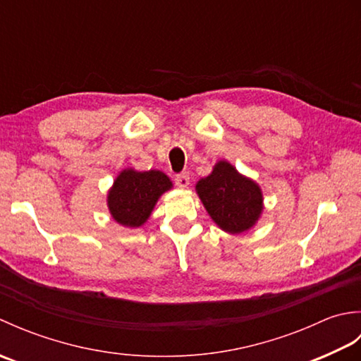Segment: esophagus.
I'll return each instance as SVG.
<instances>
[{"label":"esophagus","instance_id":"obj_1","mask_svg":"<svg viewBox=\"0 0 361 361\" xmlns=\"http://www.w3.org/2000/svg\"><path fill=\"white\" fill-rule=\"evenodd\" d=\"M189 181H190V178H189V173L188 172H185V173H180V175H176L175 176V185L178 186V188H188L189 186Z\"/></svg>","mask_w":361,"mask_h":361}]
</instances>
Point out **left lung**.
<instances>
[{
  "mask_svg": "<svg viewBox=\"0 0 361 361\" xmlns=\"http://www.w3.org/2000/svg\"><path fill=\"white\" fill-rule=\"evenodd\" d=\"M195 189L211 219L229 234L247 231L264 209L260 188L226 161H219Z\"/></svg>",
  "mask_w": 361,
  "mask_h": 361,
  "instance_id": "left-lung-1",
  "label": "left lung"
}]
</instances>
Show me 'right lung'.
Wrapping results in <instances>:
<instances>
[{
	"instance_id": "add662e5",
	"label": "right lung",
	"mask_w": 361,
	"mask_h": 361,
	"mask_svg": "<svg viewBox=\"0 0 361 361\" xmlns=\"http://www.w3.org/2000/svg\"><path fill=\"white\" fill-rule=\"evenodd\" d=\"M172 188L169 176L159 171L136 172L126 169L109 192V209L118 224L137 228L150 217L161 194Z\"/></svg>"
}]
</instances>
